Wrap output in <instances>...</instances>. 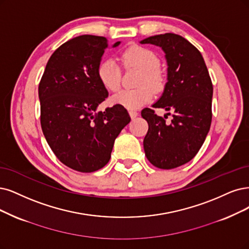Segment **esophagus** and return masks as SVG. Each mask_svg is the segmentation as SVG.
Returning <instances> with one entry per match:
<instances>
[{"instance_id": "34e87169", "label": "esophagus", "mask_w": 249, "mask_h": 249, "mask_svg": "<svg viewBox=\"0 0 249 249\" xmlns=\"http://www.w3.org/2000/svg\"><path fill=\"white\" fill-rule=\"evenodd\" d=\"M129 115H130L131 119H134V118H136L137 116H139V113H137L136 110H129Z\"/></svg>"}]
</instances>
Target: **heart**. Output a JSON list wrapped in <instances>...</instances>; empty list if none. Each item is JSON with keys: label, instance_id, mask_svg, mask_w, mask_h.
<instances>
[{"label": "heart", "instance_id": "1", "mask_svg": "<svg viewBox=\"0 0 249 249\" xmlns=\"http://www.w3.org/2000/svg\"><path fill=\"white\" fill-rule=\"evenodd\" d=\"M120 58L126 68H135L142 71L137 82L140 87L121 90L113 95L112 101L128 109H137L153 99V89L159 92L164 88L165 79L158 69L160 60L153 51L137 45L125 49ZM97 78L107 90L116 91L121 83V70L114 59L104 60L97 68Z\"/></svg>", "mask_w": 249, "mask_h": 249}]
</instances>
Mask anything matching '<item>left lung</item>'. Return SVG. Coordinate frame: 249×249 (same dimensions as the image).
Listing matches in <instances>:
<instances>
[{
	"instance_id": "obj_1",
	"label": "left lung",
	"mask_w": 249,
	"mask_h": 249,
	"mask_svg": "<svg viewBox=\"0 0 249 249\" xmlns=\"http://www.w3.org/2000/svg\"><path fill=\"white\" fill-rule=\"evenodd\" d=\"M140 43L158 46L165 53L167 82L152 107L173 110L170 124L149 107L142 110L149 124L144 153L156 167L177 168L195 157L210 129L213 83L200 51L181 36L167 33Z\"/></svg>"
}]
</instances>
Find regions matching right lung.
I'll return each instance as SVG.
<instances>
[{"mask_svg": "<svg viewBox=\"0 0 249 249\" xmlns=\"http://www.w3.org/2000/svg\"><path fill=\"white\" fill-rule=\"evenodd\" d=\"M107 47L105 36L71 39L51 55L39 85L45 139L60 162L80 172H93L107 165L115 140L131 120L119 105L97 112L108 95L97 78Z\"/></svg>", "mask_w": 249, "mask_h": 249, "instance_id": "obj_1", "label": "right lung"}]
</instances>
